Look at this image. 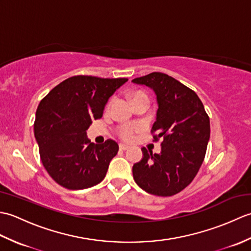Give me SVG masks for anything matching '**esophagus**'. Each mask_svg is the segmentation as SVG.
<instances>
[{"label": "esophagus", "instance_id": "1", "mask_svg": "<svg viewBox=\"0 0 251 251\" xmlns=\"http://www.w3.org/2000/svg\"><path fill=\"white\" fill-rule=\"evenodd\" d=\"M120 150H122V151H126V150H128V147L125 146V145H120Z\"/></svg>", "mask_w": 251, "mask_h": 251}]
</instances>
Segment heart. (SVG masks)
Listing matches in <instances>:
<instances>
[{
    "mask_svg": "<svg viewBox=\"0 0 251 251\" xmlns=\"http://www.w3.org/2000/svg\"><path fill=\"white\" fill-rule=\"evenodd\" d=\"M141 93H135L132 95V97H135L137 95H140ZM142 128L141 124H138V123H126V124H123L119 127L117 129V135L121 138L122 140L129 142L135 138L136 132Z\"/></svg>",
    "mask_w": 251,
    "mask_h": 251,
    "instance_id": "obj_1",
    "label": "heart"
}]
</instances>
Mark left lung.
<instances>
[{"label":"left lung","mask_w":251,"mask_h":251,"mask_svg":"<svg viewBox=\"0 0 251 251\" xmlns=\"http://www.w3.org/2000/svg\"><path fill=\"white\" fill-rule=\"evenodd\" d=\"M156 95L158 109L152 126L154 140L162 138L161 153H149L132 166V176L142 190L172 196L186 188L204 161L210 137V122L195 92L161 72L134 78Z\"/></svg>","instance_id":"left-lung-1"}]
</instances>
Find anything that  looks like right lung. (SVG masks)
<instances>
[{"instance_id":"1","label":"right lung","mask_w":251,"mask_h":251,"mask_svg":"<svg viewBox=\"0 0 251 251\" xmlns=\"http://www.w3.org/2000/svg\"><path fill=\"white\" fill-rule=\"evenodd\" d=\"M127 81L76 75L65 79L41 100L34 136L45 169L63 188L83 190L104 179L119 145L111 139L95 145L86 130L102 116L109 98Z\"/></svg>"}]
</instances>
